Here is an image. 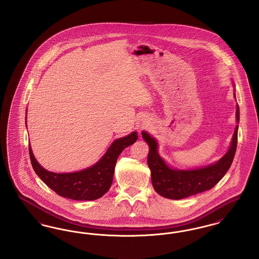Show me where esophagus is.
<instances>
[{
  "label": "esophagus",
  "mask_w": 259,
  "mask_h": 259,
  "mask_svg": "<svg viewBox=\"0 0 259 259\" xmlns=\"http://www.w3.org/2000/svg\"><path fill=\"white\" fill-rule=\"evenodd\" d=\"M143 125H144V126H148V122H147V123H146V122H144V124H143Z\"/></svg>",
  "instance_id": "esophagus-1"
}]
</instances>
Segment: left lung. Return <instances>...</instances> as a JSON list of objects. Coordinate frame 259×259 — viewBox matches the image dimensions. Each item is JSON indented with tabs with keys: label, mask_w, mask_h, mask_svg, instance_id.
Instances as JSON below:
<instances>
[{
	"label": "left lung",
	"mask_w": 259,
	"mask_h": 259,
	"mask_svg": "<svg viewBox=\"0 0 259 259\" xmlns=\"http://www.w3.org/2000/svg\"><path fill=\"white\" fill-rule=\"evenodd\" d=\"M234 85V83H233ZM234 97L235 95L234 89ZM236 121H240V111L236 105ZM238 125L227 152L220 160L196 169H178L169 165L158 152V142L147 131L142 136L148 145V165L154 190L163 197L180 200L207 191L217 185L231 167L238 140Z\"/></svg>",
	"instance_id": "obj_1"
}]
</instances>
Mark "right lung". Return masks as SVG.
Listing matches in <instances>:
<instances>
[{
  "label": "right lung",
  "instance_id": "obj_1",
  "mask_svg": "<svg viewBox=\"0 0 259 259\" xmlns=\"http://www.w3.org/2000/svg\"><path fill=\"white\" fill-rule=\"evenodd\" d=\"M25 123L27 126V122ZM137 139L138 133L134 131L114 140L94 165L73 172H54L45 169L36 159L30 144L29 153L34 171L58 195L77 201H90L101 198L108 192L112 184L114 167L119 154L124 148L133 145Z\"/></svg>",
  "mask_w": 259,
  "mask_h": 259
}]
</instances>
